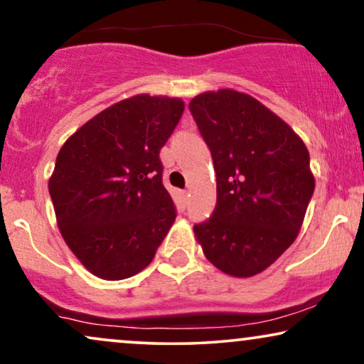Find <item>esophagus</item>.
Returning a JSON list of instances; mask_svg holds the SVG:
<instances>
[{
  "label": "esophagus",
  "instance_id": "1",
  "mask_svg": "<svg viewBox=\"0 0 364 364\" xmlns=\"http://www.w3.org/2000/svg\"><path fill=\"white\" fill-rule=\"evenodd\" d=\"M181 196H183V200H188V196H190V191H181Z\"/></svg>",
  "mask_w": 364,
  "mask_h": 364
}]
</instances>
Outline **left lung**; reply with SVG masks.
<instances>
[{
    "label": "left lung",
    "mask_w": 364,
    "mask_h": 364,
    "mask_svg": "<svg viewBox=\"0 0 364 364\" xmlns=\"http://www.w3.org/2000/svg\"><path fill=\"white\" fill-rule=\"evenodd\" d=\"M190 110L216 173L215 211L193 232L216 269L254 277L299 235L316 186L309 151L287 122L243 92H203Z\"/></svg>",
    "instance_id": "left-lung-1"
}]
</instances>
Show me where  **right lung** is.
<instances>
[{
  "instance_id": "right-lung-1",
  "label": "right lung",
  "mask_w": 364,
  "mask_h": 364,
  "mask_svg": "<svg viewBox=\"0 0 364 364\" xmlns=\"http://www.w3.org/2000/svg\"><path fill=\"white\" fill-rule=\"evenodd\" d=\"M185 102L139 94L77 129L48 179L60 233L90 274L122 280L154 259L176 218L159 151Z\"/></svg>"
}]
</instances>
